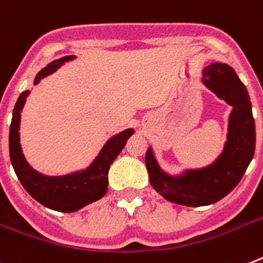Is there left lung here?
Wrapping results in <instances>:
<instances>
[{"mask_svg":"<svg viewBox=\"0 0 263 263\" xmlns=\"http://www.w3.org/2000/svg\"><path fill=\"white\" fill-rule=\"evenodd\" d=\"M203 83L233 105L223 154L210 167L190 171L182 178L163 174L152 155L145 152L151 186L164 199L183 206L199 207L218 202L237 186L254 156L255 124L243 83L224 64H211L203 70Z\"/></svg>","mask_w":263,"mask_h":263,"instance_id":"obj_1","label":"left lung"}]
</instances>
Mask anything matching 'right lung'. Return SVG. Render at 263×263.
Masks as SVG:
<instances>
[{
  "label": "right lung",
  "mask_w": 263,
  "mask_h": 263,
  "mask_svg": "<svg viewBox=\"0 0 263 263\" xmlns=\"http://www.w3.org/2000/svg\"><path fill=\"white\" fill-rule=\"evenodd\" d=\"M72 56L63 57L60 60L48 64L41 72L37 74L34 84L39 83L48 74L59 69L64 61H68ZM29 90H25L20 95L13 111L10 132H9V152L12 160L14 173L24 186V189L30 195L52 210L63 211V213H73L80 210L89 203L99 200L105 195L108 189V170L116 156L124 148L125 142L134 134V129H125L119 135L114 136L107 142L104 148L101 149L92 165L87 171L80 174H73L63 178H50L36 173L25 162L21 147H20V112L25 104L26 96Z\"/></svg>",
  "instance_id": "obj_1"
}]
</instances>
